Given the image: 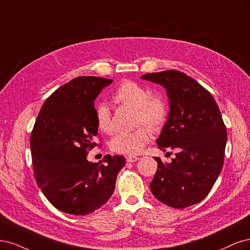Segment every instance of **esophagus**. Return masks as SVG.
Instances as JSON below:
<instances>
[{
	"label": "esophagus",
	"mask_w": 250,
	"mask_h": 250,
	"mask_svg": "<svg viewBox=\"0 0 250 250\" xmlns=\"http://www.w3.org/2000/svg\"><path fill=\"white\" fill-rule=\"evenodd\" d=\"M139 160V157H135V156H130V157H126V161L130 163H134L136 161Z\"/></svg>",
	"instance_id": "34e87169"
}]
</instances>
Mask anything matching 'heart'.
I'll return each instance as SVG.
<instances>
[{"mask_svg": "<svg viewBox=\"0 0 250 250\" xmlns=\"http://www.w3.org/2000/svg\"><path fill=\"white\" fill-rule=\"evenodd\" d=\"M112 101L135 108L137 125L144 124L151 131L160 132L166 124L168 106L165 99L162 95L151 94L147 87L139 83L130 80L124 81L112 95ZM95 124L102 133L113 132L110 111L104 104H101L95 110ZM146 127L140 125L133 132L117 134L110 142L111 150L126 156L139 154L150 140V132Z\"/></svg>", "mask_w": 250, "mask_h": 250, "instance_id": "1", "label": "heart"}]
</instances>
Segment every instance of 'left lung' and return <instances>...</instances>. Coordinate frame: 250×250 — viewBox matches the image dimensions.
<instances>
[{
	"label": "left lung",
	"instance_id": "1",
	"mask_svg": "<svg viewBox=\"0 0 250 250\" xmlns=\"http://www.w3.org/2000/svg\"><path fill=\"white\" fill-rule=\"evenodd\" d=\"M162 85L169 99V114L157 140L160 149H175L171 163L156 157L158 169L149 187L169 207L183 208L203 200L223 166L227 127L212 94L179 70L143 75Z\"/></svg>",
	"mask_w": 250,
	"mask_h": 250
}]
</instances>
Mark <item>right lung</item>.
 <instances>
[{"instance_id": "1", "label": "right lung", "mask_w": 250, "mask_h": 250, "mask_svg": "<svg viewBox=\"0 0 250 250\" xmlns=\"http://www.w3.org/2000/svg\"><path fill=\"white\" fill-rule=\"evenodd\" d=\"M113 80L78 77L54 91L40 109L30 146L35 180L58 210L88 215L109 200L124 156L106 155L100 163L86 159L98 135L94 100Z\"/></svg>"}]
</instances>
